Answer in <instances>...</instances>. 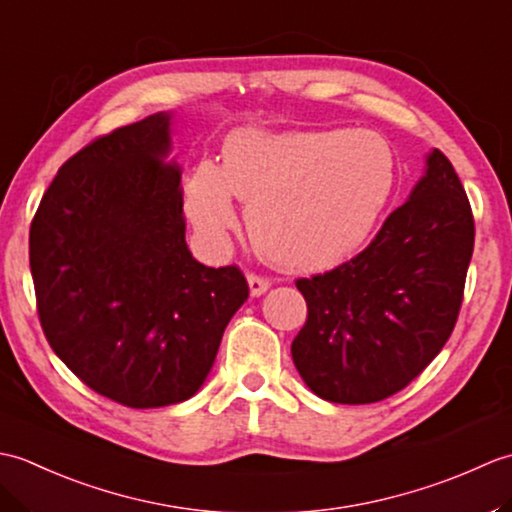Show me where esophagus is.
<instances>
[{
  "instance_id": "34e87169",
  "label": "esophagus",
  "mask_w": 512,
  "mask_h": 512,
  "mask_svg": "<svg viewBox=\"0 0 512 512\" xmlns=\"http://www.w3.org/2000/svg\"><path fill=\"white\" fill-rule=\"evenodd\" d=\"M248 288H250V295L253 297H262L264 292L270 288V281L268 279H264V277H259V275H255V273H250L248 277Z\"/></svg>"
}]
</instances>
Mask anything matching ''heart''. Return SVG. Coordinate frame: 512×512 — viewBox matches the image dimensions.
<instances>
[{
  "mask_svg": "<svg viewBox=\"0 0 512 512\" xmlns=\"http://www.w3.org/2000/svg\"><path fill=\"white\" fill-rule=\"evenodd\" d=\"M396 187V156L369 129H237L222 165L204 160L184 184V211L204 239L222 244L248 204L259 253L284 270H325L354 255Z\"/></svg>",
  "mask_w": 512,
  "mask_h": 512,
  "instance_id": "1",
  "label": "heart"
}]
</instances>
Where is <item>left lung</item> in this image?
<instances>
[{"label": "left lung", "mask_w": 512, "mask_h": 512, "mask_svg": "<svg viewBox=\"0 0 512 512\" xmlns=\"http://www.w3.org/2000/svg\"><path fill=\"white\" fill-rule=\"evenodd\" d=\"M475 224L449 158L427 154L424 176L363 253L297 279L308 319L292 361L323 400L367 405L405 389L458 321Z\"/></svg>", "instance_id": "8db88e82"}]
</instances>
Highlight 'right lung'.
<instances>
[{
  "instance_id": "1",
  "label": "right lung",
  "mask_w": 512,
  "mask_h": 512,
  "mask_svg": "<svg viewBox=\"0 0 512 512\" xmlns=\"http://www.w3.org/2000/svg\"><path fill=\"white\" fill-rule=\"evenodd\" d=\"M171 118L92 140L63 162L30 224L50 347L96 394L134 409L191 398L248 299L242 270L195 262L184 239Z\"/></svg>"
}]
</instances>
